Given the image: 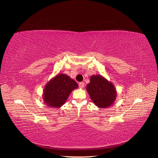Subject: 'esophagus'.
Here are the masks:
<instances>
[{
	"label": "esophagus",
	"instance_id": "obj_1",
	"mask_svg": "<svg viewBox=\"0 0 158 158\" xmlns=\"http://www.w3.org/2000/svg\"><path fill=\"white\" fill-rule=\"evenodd\" d=\"M84 86H85V83H84L83 82H79V88H83Z\"/></svg>",
	"mask_w": 158,
	"mask_h": 158
}]
</instances>
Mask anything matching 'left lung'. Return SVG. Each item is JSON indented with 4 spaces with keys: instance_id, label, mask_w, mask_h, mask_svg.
<instances>
[{
    "instance_id": "8db88e82",
    "label": "left lung",
    "mask_w": 158,
    "mask_h": 158,
    "mask_svg": "<svg viewBox=\"0 0 158 158\" xmlns=\"http://www.w3.org/2000/svg\"><path fill=\"white\" fill-rule=\"evenodd\" d=\"M86 90L92 101L101 108L110 106L117 96L114 86L101 76L91 77Z\"/></svg>"
}]
</instances>
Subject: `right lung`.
I'll return each instance as SVG.
<instances>
[{
    "label": "right lung",
    "instance_id": "add662e5",
    "mask_svg": "<svg viewBox=\"0 0 158 158\" xmlns=\"http://www.w3.org/2000/svg\"><path fill=\"white\" fill-rule=\"evenodd\" d=\"M77 86V82L66 75H57L45 86L44 101L51 107H60L67 100L72 91Z\"/></svg>",
    "mask_w": 158,
    "mask_h": 158
}]
</instances>
